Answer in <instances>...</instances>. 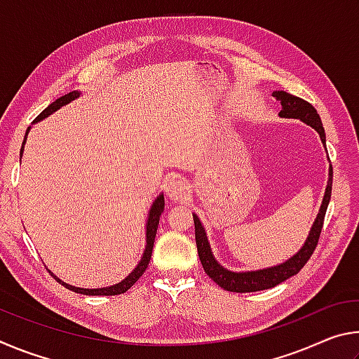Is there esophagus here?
<instances>
[{
    "mask_svg": "<svg viewBox=\"0 0 359 359\" xmlns=\"http://www.w3.org/2000/svg\"><path fill=\"white\" fill-rule=\"evenodd\" d=\"M166 194L172 201H182V199H185L188 196L187 182L179 177V175H175V177H172L166 184Z\"/></svg>",
    "mask_w": 359,
    "mask_h": 359,
    "instance_id": "1",
    "label": "esophagus"
}]
</instances>
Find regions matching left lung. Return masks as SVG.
<instances>
[{"mask_svg": "<svg viewBox=\"0 0 359 359\" xmlns=\"http://www.w3.org/2000/svg\"><path fill=\"white\" fill-rule=\"evenodd\" d=\"M274 98L280 101L282 111L280 117L285 118H299L304 123L311 125L312 128L318 131L321 137V142L326 145V136H325V128L323 123H321L320 115L317 114V109H315L311 102L304 101L302 98H297L294 95H290L287 92H274ZM331 190H332V166L330 169V180H327V187L325 191L323 204H321V209L317 215V220H315L313 226L311 229V234L306 241V244L297 252L293 258L285 261L280 266L269 267V269L263 271H252V272H231L226 271L224 267L217 263L215 258L212 257L210 247L208 238H205L204 228L201 222L198 220L196 215H193L194 222V238H196V245H198V255L199 259H201V264L204 267V272L208 274L212 280H214L218 287L223 290L234 291V293H250V291H259V290H267L276 287V285L282 283L287 280V278L296 276L299 272L309 259H311L312 253L318 245V239L321 234V229H323L325 223V215L327 204H330L331 199Z\"/></svg>", "mask_w": 359, "mask_h": 359, "instance_id": "obj_1", "label": "left lung"}]
</instances>
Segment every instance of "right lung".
<instances>
[{"mask_svg":"<svg viewBox=\"0 0 359 359\" xmlns=\"http://www.w3.org/2000/svg\"><path fill=\"white\" fill-rule=\"evenodd\" d=\"M77 96H79V92H71V93H68V95L62 96V98H58L57 101H53L52 104H48V106L44 109V111H42V112L38 115V117L34 118V121H39V120H42V118H46L47 115H50L52 112H55L57 109H60V107L65 106V104H68V102H71L72 100H76ZM28 131H29V126H28V130H27V135H28ZM27 135H25V139H27ZM23 144H25V141H23ZM23 144H22L20 155L23 154ZM163 209H165V198H163V194H160V196H158V198L155 199V203H154V205H151L150 214H149L147 233H145V234H147V247H145L144 257H142L141 261H139V264H137L136 269L133 271L131 274H130L128 277H126L123 282H120V283H117V285H112V287H109V288L87 290V288L72 287V285L65 283V282L60 280V278H57L55 276H53V277H55V280L62 283L63 287H66L68 290L74 291V293H81V294H88V296H115V294L125 293L126 290H130V288L133 287V285H135V283L139 280V277H141V276L144 274V272H145V269H147V266H149V263H150L151 250H154V242H155L158 223H160V217H161Z\"/></svg>","mask_w":359,"mask_h":359,"instance_id":"obj_1","label":"right lung"}]
</instances>
